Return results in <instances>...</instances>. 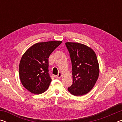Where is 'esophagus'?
Wrapping results in <instances>:
<instances>
[{
  "label": "esophagus",
  "mask_w": 122,
  "mask_h": 122,
  "mask_svg": "<svg viewBox=\"0 0 122 122\" xmlns=\"http://www.w3.org/2000/svg\"><path fill=\"white\" fill-rule=\"evenodd\" d=\"M62 74L61 72H59L58 75L56 76V77L57 78H60L62 77Z\"/></svg>",
  "instance_id": "34e87169"
}]
</instances>
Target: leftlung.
<instances>
[{
  "label": "left lung",
  "mask_w": 122,
  "mask_h": 122,
  "mask_svg": "<svg viewBox=\"0 0 122 122\" xmlns=\"http://www.w3.org/2000/svg\"><path fill=\"white\" fill-rule=\"evenodd\" d=\"M71 56L73 84L68 88L75 96H82L93 88L97 80L100 67L93 49L77 42L66 43Z\"/></svg>",
  "instance_id": "obj_1"
}]
</instances>
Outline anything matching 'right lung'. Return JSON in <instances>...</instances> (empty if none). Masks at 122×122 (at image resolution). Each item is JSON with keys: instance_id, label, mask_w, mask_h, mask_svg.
Returning <instances> with one entry per match:
<instances>
[{"instance_id": "obj_1", "label": "right lung", "mask_w": 122, "mask_h": 122, "mask_svg": "<svg viewBox=\"0 0 122 122\" xmlns=\"http://www.w3.org/2000/svg\"><path fill=\"white\" fill-rule=\"evenodd\" d=\"M61 41L38 42L30 46L20 60L19 77L21 83L32 94L47 90L51 80L48 74V58Z\"/></svg>"}]
</instances>
